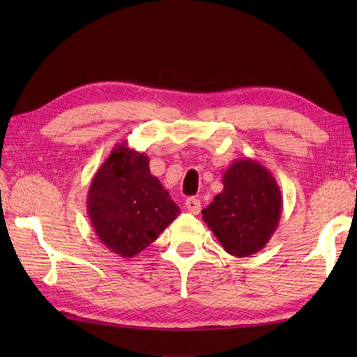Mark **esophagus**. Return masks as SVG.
Wrapping results in <instances>:
<instances>
[{"label":"esophagus","instance_id":"34e87169","mask_svg":"<svg viewBox=\"0 0 357 357\" xmlns=\"http://www.w3.org/2000/svg\"><path fill=\"white\" fill-rule=\"evenodd\" d=\"M185 207L192 215H198L201 211V201L198 198H195V196H192V198H188L185 201Z\"/></svg>","mask_w":357,"mask_h":357}]
</instances>
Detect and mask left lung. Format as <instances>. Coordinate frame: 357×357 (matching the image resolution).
<instances>
[{"instance_id":"1","label":"left lung","mask_w":357,"mask_h":357,"mask_svg":"<svg viewBox=\"0 0 357 357\" xmlns=\"http://www.w3.org/2000/svg\"><path fill=\"white\" fill-rule=\"evenodd\" d=\"M222 184L224 190L202 210L204 222L227 253L255 255L278 229L282 196L276 179L255 159L241 158L224 172Z\"/></svg>"}]
</instances>
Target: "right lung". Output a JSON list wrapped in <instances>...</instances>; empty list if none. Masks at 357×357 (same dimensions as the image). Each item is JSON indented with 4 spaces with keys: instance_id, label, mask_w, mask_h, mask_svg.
<instances>
[{
    "instance_id": "add662e5",
    "label": "right lung",
    "mask_w": 357,
    "mask_h": 357,
    "mask_svg": "<svg viewBox=\"0 0 357 357\" xmlns=\"http://www.w3.org/2000/svg\"><path fill=\"white\" fill-rule=\"evenodd\" d=\"M87 215L105 247L133 257L176 219L179 207L150 173L149 156L121 142L90 183Z\"/></svg>"
}]
</instances>
